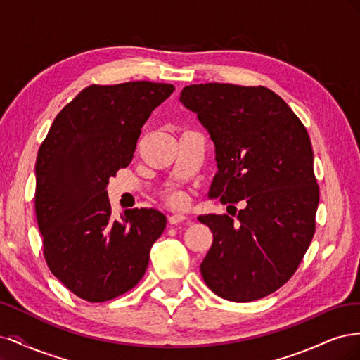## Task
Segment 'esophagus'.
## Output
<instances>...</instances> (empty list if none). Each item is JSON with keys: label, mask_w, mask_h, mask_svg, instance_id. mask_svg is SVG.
Here are the masks:
<instances>
[{"label": "esophagus", "mask_w": 360, "mask_h": 360, "mask_svg": "<svg viewBox=\"0 0 360 360\" xmlns=\"http://www.w3.org/2000/svg\"><path fill=\"white\" fill-rule=\"evenodd\" d=\"M184 221H189V217L186 214H183V213H174L168 217V222L171 225H177V224L184 222Z\"/></svg>", "instance_id": "1"}]
</instances>
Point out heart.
Listing matches in <instances>:
<instances>
[{
  "label": "heart",
  "instance_id": "1",
  "mask_svg": "<svg viewBox=\"0 0 360 360\" xmlns=\"http://www.w3.org/2000/svg\"><path fill=\"white\" fill-rule=\"evenodd\" d=\"M169 201L172 204H180L181 202V197H180V195H172V197L169 198Z\"/></svg>",
  "mask_w": 360,
  "mask_h": 360
}]
</instances>
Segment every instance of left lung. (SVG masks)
<instances>
[{"instance_id":"obj_1","label":"left lung","mask_w":360,"mask_h":360,"mask_svg":"<svg viewBox=\"0 0 360 360\" xmlns=\"http://www.w3.org/2000/svg\"><path fill=\"white\" fill-rule=\"evenodd\" d=\"M180 102L209 132L217 172L209 198L238 202L228 214H201L213 243L200 266L217 296L252 302L292 276L315 231L319 186L307 129L266 86L195 84Z\"/></svg>"}]
</instances>
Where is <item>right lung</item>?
<instances>
[{
    "mask_svg": "<svg viewBox=\"0 0 360 360\" xmlns=\"http://www.w3.org/2000/svg\"><path fill=\"white\" fill-rule=\"evenodd\" d=\"M176 90L148 81L90 85L53 120L36 162V216L57 279L86 302H106L144 276L167 226L156 209L111 214L106 186L134 158L150 114Z\"/></svg>",
    "mask_w": 360,
    "mask_h": 360,
    "instance_id": "add662e5",
    "label": "right lung"
}]
</instances>
